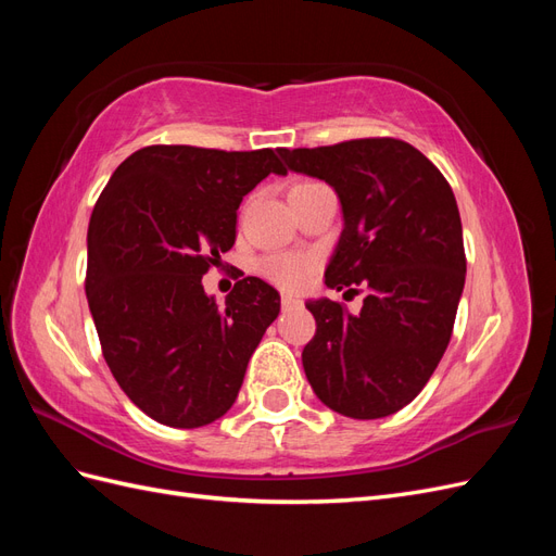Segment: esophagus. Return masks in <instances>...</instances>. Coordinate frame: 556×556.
<instances>
[{"label": "esophagus", "instance_id": "34e87169", "mask_svg": "<svg viewBox=\"0 0 556 556\" xmlns=\"http://www.w3.org/2000/svg\"><path fill=\"white\" fill-rule=\"evenodd\" d=\"M301 304V301L296 299V296H292V294H285L282 296V311H292V308H296Z\"/></svg>", "mask_w": 556, "mask_h": 556}]
</instances>
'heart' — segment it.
<instances>
[{
	"label": "heart",
	"instance_id": "obj_1",
	"mask_svg": "<svg viewBox=\"0 0 556 556\" xmlns=\"http://www.w3.org/2000/svg\"><path fill=\"white\" fill-rule=\"evenodd\" d=\"M308 185H315V182L313 180L296 182L290 192L308 188ZM260 271L285 290H301L308 282L311 262L306 257H299V255H274V257H266L260 262Z\"/></svg>",
	"mask_w": 556,
	"mask_h": 556
}]
</instances>
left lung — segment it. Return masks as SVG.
Returning <instances> with one entry per match:
<instances>
[{
	"instance_id": "1",
	"label": "left lung",
	"mask_w": 556,
	"mask_h": 556,
	"mask_svg": "<svg viewBox=\"0 0 556 556\" xmlns=\"http://www.w3.org/2000/svg\"><path fill=\"white\" fill-rule=\"evenodd\" d=\"M278 155L339 194L343 231L325 282L364 292L357 315L325 296L306 301L317 325L301 352L306 378L345 417L392 415L422 392L450 343L466 278L457 199L443 174L399 139Z\"/></svg>"
}]
</instances>
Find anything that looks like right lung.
<instances>
[{
	"mask_svg": "<svg viewBox=\"0 0 556 556\" xmlns=\"http://www.w3.org/2000/svg\"><path fill=\"white\" fill-rule=\"evenodd\" d=\"M285 176L271 148L250 153L148 146L99 194L86 294L113 378L155 422L197 429L239 396L280 294L248 276L220 308L201 278L237 241L243 197Z\"/></svg>",
	"mask_w": 556,
	"mask_h": 556,
	"instance_id": "1",
	"label": "right lung"
}]
</instances>
